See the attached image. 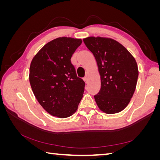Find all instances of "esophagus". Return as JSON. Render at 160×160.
Returning <instances> with one entry per match:
<instances>
[{
	"label": "esophagus",
	"instance_id": "1",
	"mask_svg": "<svg viewBox=\"0 0 160 160\" xmlns=\"http://www.w3.org/2000/svg\"><path fill=\"white\" fill-rule=\"evenodd\" d=\"M83 80H84V81H85V83H88V78L87 77H84L83 78Z\"/></svg>",
	"mask_w": 160,
	"mask_h": 160
}]
</instances>
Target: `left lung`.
I'll use <instances>...</instances> for the list:
<instances>
[{
  "instance_id": "left-lung-1",
  "label": "left lung",
  "mask_w": 160,
  "mask_h": 160,
  "mask_svg": "<svg viewBox=\"0 0 160 160\" xmlns=\"http://www.w3.org/2000/svg\"><path fill=\"white\" fill-rule=\"evenodd\" d=\"M84 43L93 53L101 77V89L95 95L99 109L114 114L127 107L136 88L138 67L133 56L113 38L89 37Z\"/></svg>"
}]
</instances>
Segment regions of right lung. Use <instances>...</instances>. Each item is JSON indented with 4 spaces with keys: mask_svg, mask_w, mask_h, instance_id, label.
Wrapping results in <instances>:
<instances>
[{
    "mask_svg": "<svg viewBox=\"0 0 160 160\" xmlns=\"http://www.w3.org/2000/svg\"><path fill=\"white\" fill-rule=\"evenodd\" d=\"M81 38L59 37L47 42L32 58L29 82L38 102L59 118L71 116L83 98L85 82L71 61Z\"/></svg>",
    "mask_w": 160,
    "mask_h": 160,
    "instance_id": "1",
    "label": "right lung"
}]
</instances>
